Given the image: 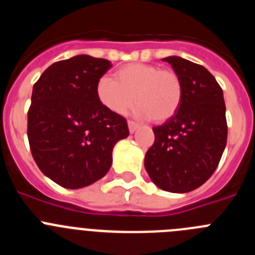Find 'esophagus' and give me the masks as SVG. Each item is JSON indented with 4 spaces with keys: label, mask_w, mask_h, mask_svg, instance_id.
<instances>
[{
    "label": "esophagus",
    "mask_w": 255,
    "mask_h": 255,
    "mask_svg": "<svg viewBox=\"0 0 255 255\" xmlns=\"http://www.w3.org/2000/svg\"><path fill=\"white\" fill-rule=\"evenodd\" d=\"M128 126H129V131L131 132V134L135 131V130H136V129H138V128H139L138 124L134 123V121H129V123H128Z\"/></svg>",
    "instance_id": "esophagus-1"
}]
</instances>
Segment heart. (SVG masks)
Returning a JSON list of instances; mask_svg holds the SVG:
<instances>
[{
  "mask_svg": "<svg viewBox=\"0 0 255 255\" xmlns=\"http://www.w3.org/2000/svg\"><path fill=\"white\" fill-rule=\"evenodd\" d=\"M114 78L105 76L97 84L98 100L114 114H126L135 101L139 103L136 116L164 123L176 114L182 102L181 79L171 69L129 64L117 69Z\"/></svg>",
  "mask_w": 255,
  "mask_h": 255,
  "instance_id": "1",
  "label": "heart"
}]
</instances>
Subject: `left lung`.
Here are the masks:
<instances>
[{
    "label": "left lung",
    "mask_w": 255,
    "mask_h": 255,
    "mask_svg": "<svg viewBox=\"0 0 255 255\" xmlns=\"http://www.w3.org/2000/svg\"><path fill=\"white\" fill-rule=\"evenodd\" d=\"M163 61L181 79L182 102L163 125L153 128L154 143L144 166L155 185L170 193H189L217 168L227 141L224 92L202 65L170 56Z\"/></svg>",
    "instance_id": "1"
}]
</instances>
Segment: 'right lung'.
Returning a JSON list of instances; mask_svg holds the SVG:
<instances>
[{"label": "right lung", "instance_id": "add662e5", "mask_svg": "<svg viewBox=\"0 0 255 255\" xmlns=\"http://www.w3.org/2000/svg\"><path fill=\"white\" fill-rule=\"evenodd\" d=\"M105 58L78 55L52 64L33 87L28 139L35 163L66 189L102 179L112 164L115 144L129 136L128 123L108 111L97 84L111 69Z\"/></svg>", "mask_w": 255, "mask_h": 255}]
</instances>
